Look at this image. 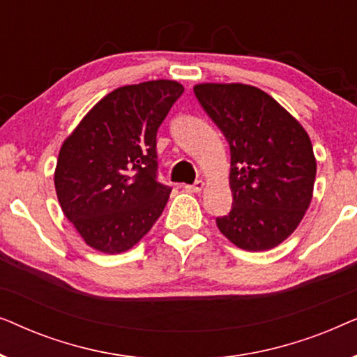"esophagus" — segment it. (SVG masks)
I'll return each instance as SVG.
<instances>
[{
	"label": "esophagus",
	"mask_w": 357,
	"mask_h": 357,
	"mask_svg": "<svg viewBox=\"0 0 357 357\" xmlns=\"http://www.w3.org/2000/svg\"><path fill=\"white\" fill-rule=\"evenodd\" d=\"M185 188H187L188 192H192V193H199L204 188V182H203V180H197V182H195L193 185H187Z\"/></svg>",
	"instance_id": "1"
}]
</instances>
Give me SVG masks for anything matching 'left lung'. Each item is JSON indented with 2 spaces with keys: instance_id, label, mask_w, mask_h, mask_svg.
Masks as SVG:
<instances>
[{
  "instance_id": "obj_1",
  "label": "left lung",
  "mask_w": 357,
  "mask_h": 357,
  "mask_svg": "<svg viewBox=\"0 0 357 357\" xmlns=\"http://www.w3.org/2000/svg\"><path fill=\"white\" fill-rule=\"evenodd\" d=\"M193 91L231 149L232 209L216 218L219 231L243 250L275 248L299 226L314 193L309 135L258 87L204 82Z\"/></svg>"
}]
</instances>
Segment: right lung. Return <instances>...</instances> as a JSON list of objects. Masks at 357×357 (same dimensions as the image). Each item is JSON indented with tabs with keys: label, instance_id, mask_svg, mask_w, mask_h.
Returning a JSON list of instances; mask_svg holds the SVG:
<instances>
[{
	"label": "right lung",
	"instance_id": "right-lung-1",
	"mask_svg": "<svg viewBox=\"0 0 357 357\" xmlns=\"http://www.w3.org/2000/svg\"><path fill=\"white\" fill-rule=\"evenodd\" d=\"M182 94L183 86L169 79L119 87L63 141L58 202L94 250H130L162 214L172 188L158 182L155 136Z\"/></svg>",
	"mask_w": 357,
	"mask_h": 357
}]
</instances>
